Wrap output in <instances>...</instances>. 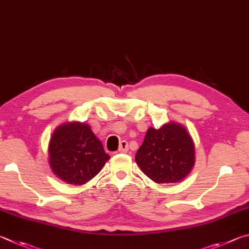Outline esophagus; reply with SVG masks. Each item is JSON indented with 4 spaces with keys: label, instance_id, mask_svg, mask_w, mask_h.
<instances>
[{
    "label": "esophagus",
    "instance_id": "obj_1",
    "mask_svg": "<svg viewBox=\"0 0 249 249\" xmlns=\"http://www.w3.org/2000/svg\"><path fill=\"white\" fill-rule=\"evenodd\" d=\"M129 150V145H128V142L127 141H121L120 142V145H119V150H118V152L119 153H125V152H128Z\"/></svg>",
    "mask_w": 249,
    "mask_h": 249
}]
</instances>
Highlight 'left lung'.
Segmentation results:
<instances>
[{
    "label": "left lung",
    "mask_w": 249,
    "mask_h": 249,
    "mask_svg": "<svg viewBox=\"0 0 249 249\" xmlns=\"http://www.w3.org/2000/svg\"><path fill=\"white\" fill-rule=\"evenodd\" d=\"M195 144L184 125L168 122L160 129L149 128L136 162L145 175L158 184L184 179L195 165Z\"/></svg>",
    "instance_id": "left-lung-1"
}]
</instances>
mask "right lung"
I'll use <instances>...</instances> for the list:
<instances>
[{
    "label": "right lung",
    "instance_id": "add662e5",
    "mask_svg": "<svg viewBox=\"0 0 249 249\" xmlns=\"http://www.w3.org/2000/svg\"><path fill=\"white\" fill-rule=\"evenodd\" d=\"M48 152L54 175L77 186L93 179L110 159L89 125L77 121L55 128Z\"/></svg>",
    "mask_w": 249,
    "mask_h": 249
}]
</instances>
